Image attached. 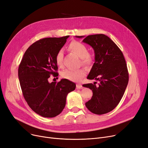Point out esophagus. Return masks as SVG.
<instances>
[{"instance_id":"esophagus-1","label":"esophagus","mask_w":148,"mask_h":148,"mask_svg":"<svg viewBox=\"0 0 148 148\" xmlns=\"http://www.w3.org/2000/svg\"><path fill=\"white\" fill-rule=\"evenodd\" d=\"M76 88L77 89H82V88H83V86L82 85H80V84H77L76 85Z\"/></svg>"}]
</instances>
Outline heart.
<instances>
[{
	"label": "heart",
	"mask_w": 148,
	"mask_h": 148,
	"mask_svg": "<svg viewBox=\"0 0 148 148\" xmlns=\"http://www.w3.org/2000/svg\"><path fill=\"white\" fill-rule=\"evenodd\" d=\"M68 49L75 53L79 58L82 65L89 66L93 62V57L88 53V49L86 45L78 41L74 40L71 42L68 47ZM63 52L62 49L59 50L56 55V62L59 67L63 66ZM86 71L83 69L78 70L66 69L62 73V77L73 82H79L85 77L86 75Z\"/></svg>",
	"instance_id": "obj_1"
}]
</instances>
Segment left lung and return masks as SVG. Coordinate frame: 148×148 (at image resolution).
Here are the masks:
<instances>
[{"instance_id": "8db88e82", "label": "left lung", "mask_w": 148, "mask_h": 148, "mask_svg": "<svg viewBox=\"0 0 148 148\" xmlns=\"http://www.w3.org/2000/svg\"><path fill=\"white\" fill-rule=\"evenodd\" d=\"M83 42L89 45L95 53V62L87 79L100 82L99 86L95 82L84 85L93 93L85 105L94 114H104L117 106L125 93L129 81L126 61L117 45L105 34L88 36Z\"/></svg>"}]
</instances>
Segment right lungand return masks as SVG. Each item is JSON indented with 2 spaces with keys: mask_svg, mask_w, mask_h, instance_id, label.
<instances>
[{
  "mask_svg": "<svg viewBox=\"0 0 148 148\" xmlns=\"http://www.w3.org/2000/svg\"><path fill=\"white\" fill-rule=\"evenodd\" d=\"M69 36L44 38L33 43L23 55L18 76L24 99L31 110L43 117L60 114L66 105L68 94L75 84L66 79L49 83L51 75L58 76L56 62L57 53L63 47Z\"/></svg>",
  "mask_w": 148,
  "mask_h": 148,
  "instance_id": "right-lung-1",
  "label": "right lung"
}]
</instances>
